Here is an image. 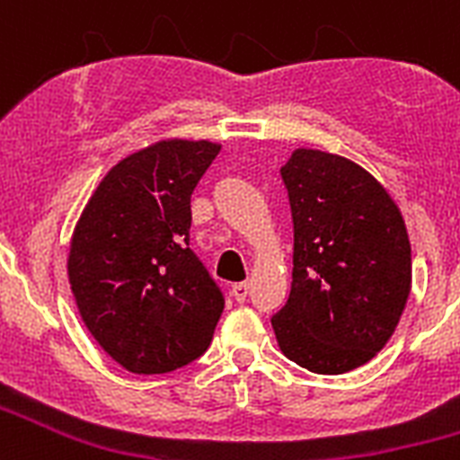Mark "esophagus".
Masks as SVG:
<instances>
[{"mask_svg":"<svg viewBox=\"0 0 460 460\" xmlns=\"http://www.w3.org/2000/svg\"><path fill=\"white\" fill-rule=\"evenodd\" d=\"M233 296H234V302H246V296H249V283H233Z\"/></svg>","mask_w":460,"mask_h":460,"instance_id":"34e87169","label":"esophagus"}]
</instances>
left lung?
Wrapping results in <instances>:
<instances>
[{
	"label": "left lung",
	"instance_id": "left-lung-1",
	"mask_svg": "<svg viewBox=\"0 0 460 460\" xmlns=\"http://www.w3.org/2000/svg\"><path fill=\"white\" fill-rule=\"evenodd\" d=\"M280 177L295 227L292 288L271 318L288 359L323 376L371 361L392 339L412 286L405 221L371 172L295 149Z\"/></svg>",
	"mask_w": 460,
	"mask_h": 460
}]
</instances>
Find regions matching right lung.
<instances>
[{"label":"right lung","mask_w":460,"mask_h":460,"mask_svg":"<svg viewBox=\"0 0 460 460\" xmlns=\"http://www.w3.org/2000/svg\"><path fill=\"white\" fill-rule=\"evenodd\" d=\"M221 152L161 140L101 180L73 230L68 280L96 343L131 373L181 368L207 350L226 299L190 251V193Z\"/></svg>","instance_id":"right-lung-1"}]
</instances>
